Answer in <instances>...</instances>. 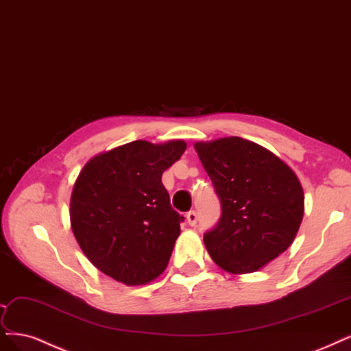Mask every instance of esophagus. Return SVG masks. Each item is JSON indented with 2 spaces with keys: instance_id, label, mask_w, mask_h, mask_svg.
<instances>
[{
  "instance_id": "esophagus-1",
  "label": "esophagus",
  "mask_w": 351,
  "mask_h": 351,
  "mask_svg": "<svg viewBox=\"0 0 351 351\" xmlns=\"http://www.w3.org/2000/svg\"><path fill=\"white\" fill-rule=\"evenodd\" d=\"M186 222L190 225V226H195L197 223V213L195 210H190L187 215H186Z\"/></svg>"
}]
</instances>
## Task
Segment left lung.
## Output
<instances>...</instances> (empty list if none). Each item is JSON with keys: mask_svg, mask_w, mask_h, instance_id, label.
Segmentation results:
<instances>
[{"mask_svg": "<svg viewBox=\"0 0 351 351\" xmlns=\"http://www.w3.org/2000/svg\"><path fill=\"white\" fill-rule=\"evenodd\" d=\"M221 199L219 223L203 237L212 260L232 274L254 273L292 245L305 210L295 171L267 148L238 136L196 142Z\"/></svg>", "mask_w": 351, "mask_h": 351, "instance_id": "left-lung-1", "label": "left lung"}]
</instances>
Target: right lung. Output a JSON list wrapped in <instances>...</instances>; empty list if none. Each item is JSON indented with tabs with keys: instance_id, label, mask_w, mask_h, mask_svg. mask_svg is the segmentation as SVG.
<instances>
[{
	"instance_id": "1",
	"label": "right lung",
	"mask_w": 351,
	"mask_h": 351,
	"mask_svg": "<svg viewBox=\"0 0 351 351\" xmlns=\"http://www.w3.org/2000/svg\"><path fill=\"white\" fill-rule=\"evenodd\" d=\"M184 141H134L82 167L69 202L71 228L87 258L126 286L161 276L180 235L162 173L184 154Z\"/></svg>"
}]
</instances>
